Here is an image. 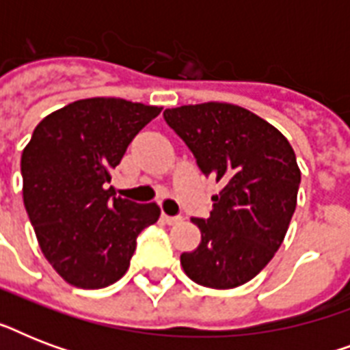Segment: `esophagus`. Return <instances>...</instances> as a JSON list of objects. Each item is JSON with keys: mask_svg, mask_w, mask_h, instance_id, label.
Wrapping results in <instances>:
<instances>
[{"mask_svg": "<svg viewBox=\"0 0 350 350\" xmlns=\"http://www.w3.org/2000/svg\"><path fill=\"white\" fill-rule=\"evenodd\" d=\"M161 218H163V221L167 225H176V224H180L181 216H169V214H161Z\"/></svg>", "mask_w": 350, "mask_h": 350, "instance_id": "1", "label": "esophagus"}]
</instances>
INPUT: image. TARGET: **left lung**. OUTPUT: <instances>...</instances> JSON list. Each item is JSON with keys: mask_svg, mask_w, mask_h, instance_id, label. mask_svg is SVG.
Masks as SVG:
<instances>
[{"mask_svg": "<svg viewBox=\"0 0 350 350\" xmlns=\"http://www.w3.org/2000/svg\"><path fill=\"white\" fill-rule=\"evenodd\" d=\"M163 118L203 174L221 183L211 216L192 218L202 241L181 254V267L203 287H239L287 234L301 180L296 154L276 126L243 107L211 101L167 109Z\"/></svg>", "mask_w": 350, "mask_h": 350, "instance_id": "1", "label": "left lung"}]
</instances>
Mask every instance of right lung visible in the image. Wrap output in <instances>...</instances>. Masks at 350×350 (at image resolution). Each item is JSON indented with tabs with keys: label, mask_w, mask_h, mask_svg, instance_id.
I'll return each instance as SVG.
<instances>
[{
	"label": "right lung",
	"mask_w": 350,
	"mask_h": 350,
	"mask_svg": "<svg viewBox=\"0 0 350 350\" xmlns=\"http://www.w3.org/2000/svg\"><path fill=\"white\" fill-rule=\"evenodd\" d=\"M161 112L120 98L68 103L38 123L21 154L23 202L56 272L79 288H103L131 265L136 238L159 218L156 203L116 198L111 170Z\"/></svg>",
	"instance_id": "right-lung-1"
}]
</instances>
